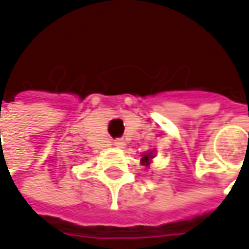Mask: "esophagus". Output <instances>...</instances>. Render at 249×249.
<instances>
[{"label":"esophagus","mask_w":249,"mask_h":249,"mask_svg":"<svg viewBox=\"0 0 249 249\" xmlns=\"http://www.w3.org/2000/svg\"><path fill=\"white\" fill-rule=\"evenodd\" d=\"M113 144H115V147H119V148H123V147H124V141L120 139L115 140V142H113Z\"/></svg>","instance_id":"esophagus-1"}]
</instances>
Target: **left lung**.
I'll return each mask as SVG.
<instances>
[{"mask_svg":"<svg viewBox=\"0 0 249 249\" xmlns=\"http://www.w3.org/2000/svg\"><path fill=\"white\" fill-rule=\"evenodd\" d=\"M152 159V152H148V154H145V155H142V165H145V166H148L149 165V160Z\"/></svg>","mask_w":249,"mask_h":249,"instance_id":"obj_1","label":"left lung"}]
</instances>
